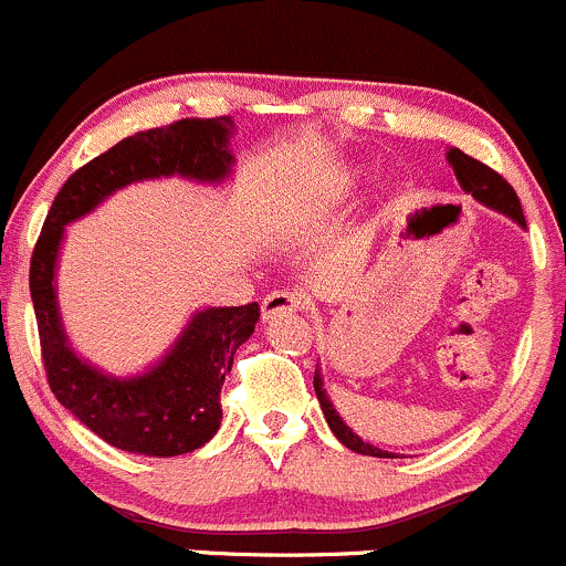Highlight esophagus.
Masks as SVG:
<instances>
[{"label": "esophagus", "instance_id": "1", "mask_svg": "<svg viewBox=\"0 0 566 566\" xmlns=\"http://www.w3.org/2000/svg\"><path fill=\"white\" fill-rule=\"evenodd\" d=\"M296 311H302V296L291 289L272 291V294H266L264 302H261V316H264L266 322H272V318L277 316H285V313H296Z\"/></svg>", "mask_w": 566, "mask_h": 566}]
</instances>
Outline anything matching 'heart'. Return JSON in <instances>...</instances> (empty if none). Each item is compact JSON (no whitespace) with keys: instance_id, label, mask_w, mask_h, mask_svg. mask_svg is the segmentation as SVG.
<instances>
[{"instance_id":"heart-1","label":"heart","mask_w":566,"mask_h":566,"mask_svg":"<svg viewBox=\"0 0 566 566\" xmlns=\"http://www.w3.org/2000/svg\"><path fill=\"white\" fill-rule=\"evenodd\" d=\"M354 179H357V174H354V171H346V174H343V182H346V185H352Z\"/></svg>"}]
</instances>
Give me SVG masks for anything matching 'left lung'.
Wrapping results in <instances>:
<instances>
[{"label": "left lung", "instance_id": "obj_1", "mask_svg": "<svg viewBox=\"0 0 566 566\" xmlns=\"http://www.w3.org/2000/svg\"><path fill=\"white\" fill-rule=\"evenodd\" d=\"M447 160H450L452 171H455L460 188H463L465 193H469L471 198H476L480 203H485V207L506 214V218H510L512 223L521 226V229H526V218H523L521 201H517L515 190H512V185L506 182L501 174L493 171V168H488L485 163H480V160H474V157L460 153V149H450V153H447ZM313 389H316V398H318V403H322L326 424H329V430L337 436V441H340L343 447L359 452V455L392 458V452L378 450V447L368 444V441L359 439V436L354 433L346 422H343V417L335 411L329 395H326L322 368H318V365H316V373H313Z\"/></svg>", "mask_w": 566, "mask_h": 566}]
</instances>
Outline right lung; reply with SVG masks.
<instances>
[{"label": "right lung", "mask_w": 566, "mask_h": 566, "mask_svg": "<svg viewBox=\"0 0 566 566\" xmlns=\"http://www.w3.org/2000/svg\"><path fill=\"white\" fill-rule=\"evenodd\" d=\"M234 130L231 116H218L179 119L125 138L62 185L34 244L29 291L51 392L116 450L174 458L207 444L223 419L220 387L261 311L259 302L196 311L155 365L133 376H111L75 352L62 324L56 264L65 231L133 182L182 177L198 185H223L234 171L229 147Z\"/></svg>", "instance_id": "1"}]
</instances>
